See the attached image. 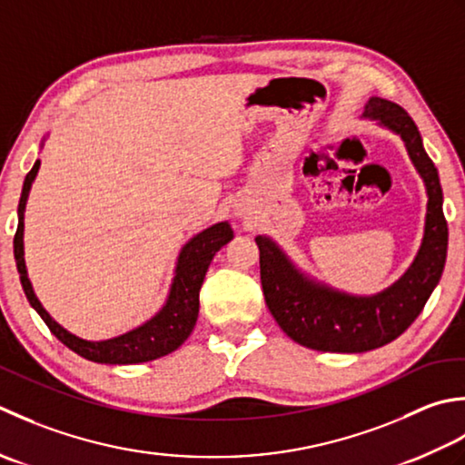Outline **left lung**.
Here are the masks:
<instances>
[{"instance_id": "obj_1", "label": "left lung", "mask_w": 465, "mask_h": 465, "mask_svg": "<svg viewBox=\"0 0 465 465\" xmlns=\"http://www.w3.org/2000/svg\"><path fill=\"white\" fill-rule=\"evenodd\" d=\"M365 116L379 118L405 142L428 188V221L418 259L403 277L375 297H349L302 277L274 242L257 236L261 282L274 321L295 343L329 353H363L383 347L410 327L440 282L448 254V221L441 208L438 168L425 153L420 130L401 106L371 98Z\"/></svg>"}]
</instances>
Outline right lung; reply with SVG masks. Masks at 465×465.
Instances as JSON below:
<instances>
[{"label": "right lung", "mask_w": 465, "mask_h": 465, "mask_svg": "<svg viewBox=\"0 0 465 465\" xmlns=\"http://www.w3.org/2000/svg\"><path fill=\"white\" fill-rule=\"evenodd\" d=\"M37 168H40V160H35L34 168L27 173L24 180L20 206H17V219L20 221H17V231L14 236L17 272H20L25 297L30 301V305L37 311V315L44 319L47 329H50L65 347L94 363H144L173 353L174 349L183 345L188 335L193 333L198 317V292H201L204 274L208 271V264H211L214 257V252L232 239L231 226L226 223L214 224L211 229L196 234L194 239L184 246L178 257L176 277L173 282V289H170V297L156 317L150 319L148 323L142 327L130 331L126 335L114 337L108 341H96V343H94V341H84L68 333V331L60 327L50 315H47L45 309L40 305V301L34 295L30 279H27L24 262V211L27 194H30V186L37 174Z\"/></svg>", "instance_id": "right-lung-1"}]
</instances>
